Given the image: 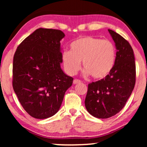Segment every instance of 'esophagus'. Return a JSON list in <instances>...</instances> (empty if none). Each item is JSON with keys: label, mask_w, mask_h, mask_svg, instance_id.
I'll use <instances>...</instances> for the list:
<instances>
[{"label": "esophagus", "mask_w": 147, "mask_h": 147, "mask_svg": "<svg viewBox=\"0 0 147 147\" xmlns=\"http://www.w3.org/2000/svg\"><path fill=\"white\" fill-rule=\"evenodd\" d=\"M82 81L81 80H78V79H75L74 80V84H79V83H81Z\"/></svg>", "instance_id": "34e87169"}]
</instances>
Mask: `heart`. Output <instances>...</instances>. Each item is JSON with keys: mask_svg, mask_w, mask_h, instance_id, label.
Segmentation results:
<instances>
[{"mask_svg": "<svg viewBox=\"0 0 147 147\" xmlns=\"http://www.w3.org/2000/svg\"><path fill=\"white\" fill-rule=\"evenodd\" d=\"M70 51L62 53V61L68 74L74 75L80 69L81 61L86 76L103 79L110 73L116 61V49L108 39L86 36L70 43Z\"/></svg>", "mask_w": 147, "mask_h": 147, "instance_id": "b5f03b06", "label": "heart"}]
</instances>
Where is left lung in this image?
Returning a JSON list of instances; mask_svg holds the SVG:
<instances>
[{
    "mask_svg": "<svg viewBox=\"0 0 147 147\" xmlns=\"http://www.w3.org/2000/svg\"><path fill=\"white\" fill-rule=\"evenodd\" d=\"M108 31L117 50L115 64L106 77L88 84L85 99L88 112L98 118H108L118 113L131 95L136 82V65L131 45L115 31Z\"/></svg>",
    "mask_w": 147,
    "mask_h": 147,
    "instance_id": "1",
    "label": "left lung"
}]
</instances>
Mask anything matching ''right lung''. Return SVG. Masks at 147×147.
I'll use <instances>...</instances> for the list:
<instances>
[{
	"instance_id": "obj_1",
	"label": "right lung",
	"mask_w": 147,
	"mask_h": 147,
	"mask_svg": "<svg viewBox=\"0 0 147 147\" xmlns=\"http://www.w3.org/2000/svg\"><path fill=\"white\" fill-rule=\"evenodd\" d=\"M60 30L39 28L18 46L13 57V87L32 117L45 119L57 113L73 78L61 69Z\"/></svg>"
}]
</instances>
